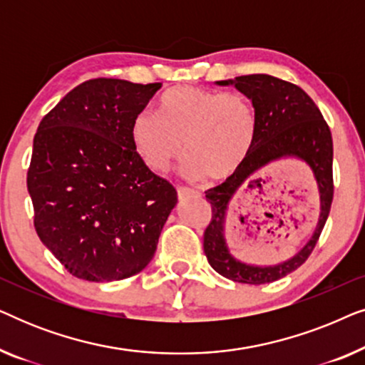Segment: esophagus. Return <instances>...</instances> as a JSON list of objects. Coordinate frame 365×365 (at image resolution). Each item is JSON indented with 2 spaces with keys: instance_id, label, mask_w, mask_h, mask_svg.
<instances>
[{
  "instance_id": "obj_1",
  "label": "esophagus",
  "mask_w": 365,
  "mask_h": 365,
  "mask_svg": "<svg viewBox=\"0 0 365 365\" xmlns=\"http://www.w3.org/2000/svg\"><path fill=\"white\" fill-rule=\"evenodd\" d=\"M197 194H199V192L192 191V189H189V187H182V186L178 187V197H179V199H186V197H189V196H197Z\"/></svg>"
}]
</instances>
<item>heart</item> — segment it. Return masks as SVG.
<instances>
[{"mask_svg": "<svg viewBox=\"0 0 365 365\" xmlns=\"http://www.w3.org/2000/svg\"><path fill=\"white\" fill-rule=\"evenodd\" d=\"M256 133V109L247 98L196 86L169 89L159 99V113L141 109L129 129L134 149L151 171H168L184 151L186 176L207 174L214 181L242 166Z\"/></svg>", "mask_w": 365, "mask_h": 365, "instance_id": "b5f03b06", "label": "heart"}]
</instances>
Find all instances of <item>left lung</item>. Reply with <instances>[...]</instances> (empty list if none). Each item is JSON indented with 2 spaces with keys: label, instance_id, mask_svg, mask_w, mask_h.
I'll use <instances>...</instances> for the list:
<instances>
[{
  "label": "left lung",
  "instance_id": "1",
  "mask_svg": "<svg viewBox=\"0 0 365 365\" xmlns=\"http://www.w3.org/2000/svg\"><path fill=\"white\" fill-rule=\"evenodd\" d=\"M217 84H234L251 99L257 116V133L242 166L222 184L206 191L212 217L204 231V254L214 271L234 282L254 286L274 282L307 261L327 221L334 197L331 129L309 94L284 79L271 74H246L234 78V81ZM286 155L304 158L317 176L322 197V216L317 231L296 257L277 267L257 268L239 263L228 254L222 234L228 202L244 183L249 182L252 185V182H258L253 176L259 168Z\"/></svg>",
  "mask_w": 365,
  "mask_h": 365
}]
</instances>
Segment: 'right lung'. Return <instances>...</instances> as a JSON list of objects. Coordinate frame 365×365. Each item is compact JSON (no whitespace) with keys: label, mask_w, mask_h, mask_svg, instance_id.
Instances as JSON below:
<instances>
[{"label":"right lung","mask_w":365,"mask_h":365,"mask_svg":"<svg viewBox=\"0 0 365 365\" xmlns=\"http://www.w3.org/2000/svg\"><path fill=\"white\" fill-rule=\"evenodd\" d=\"M159 88L89 79L39 123L26 178L34 229L74 277H131L156 252L178 192L143 163L129 129Z\"/></svg>","instance_id":"right-lung-1"}]
</instances>
